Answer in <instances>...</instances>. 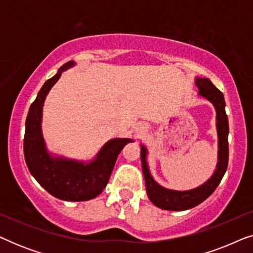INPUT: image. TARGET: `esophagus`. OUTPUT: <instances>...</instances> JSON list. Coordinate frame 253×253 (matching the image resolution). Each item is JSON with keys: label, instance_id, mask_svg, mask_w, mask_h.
<instances>
[{"label": "esophagus", "instance_id": "esophagus-1", "mask_svg": "<svg viewBox=\"0 0 253 253\" xmlns=\"http://www.w3.org/2000/svg\"><path fill=\"white\" fill-rule=\"evenodd\" d=\"M138 131H139V133H140V132H143V131H144V127H140V129L138 130Z\"/></svg>", "mask_w": 253, "mask_h": 253}]
</instances>
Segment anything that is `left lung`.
<instances>
[{
  "mask_svg": "<svg viewBox=\"0 0 253 253\" xmlns=\"http://www.w3.org/2000/svg\"><path fill=\"white\" fill-rule=\"evenodd\" d=\"M196 84L198 86L199 95L213 103L216 110V129L219 138V152H217V166L215 171L209 181L198 188L188 190V191H177V190L166 189L158 184L152 177L146 161L147 150L141 145L140 158L143 172L146 184L147 196L152 203L159 209L167 211H185L192 209L212 195L214 190L220 184L224 172L228 167L229 159V147H228V133H229V124L226 114V102L222 92L219 91L212 82L207 78H197Z\"/></svg>",
  "mask_w": 253,
  "mask_h": 253,
  "instance_id": "1",
  "label": "left lung"
}]
</instances>
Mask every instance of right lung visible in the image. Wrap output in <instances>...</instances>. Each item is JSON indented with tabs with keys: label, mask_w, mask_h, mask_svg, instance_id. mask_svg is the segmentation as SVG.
Listing matches in <instances>:
<instances>
[{
	"label": "right lung",
	"mask_w": 253,
	"mask_h": 253,
	"mask_svg": "<svg viewBox=\"0 0 253 253\" xmlns=\"http://www.w3.org/2000/svg\"><path fill=\"white\" fill-rule=\"evenodd\" d=\"M75 62L63 64L54 77L44 83L30 107L25 123L24 155L27 168L38 183L51 196L68 202H83L95 198L106 188L116 159L130 138H115L103 145L94 160L87 164L48 153L44 144L41 120L44 99L61 77L62 71L74 67Z\"/></svg>",
	"instance_id": "obj_1"
}]
</instances>
